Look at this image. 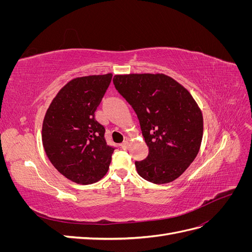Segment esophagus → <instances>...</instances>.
<instances>
[{
  "mask_svg": "<svg viewBox=\"0 0 252 252\" xmlns=\"http://www.w3.org/2000/svg\"><path fill=\"white\" fill-rule=\"evenodd\" d=\"M121 147H122V149H124V150H127V149L129 148V142H128V141H125L124 143H122V145H121Z\"/></svg>",
  "mask_w": 252,
  "mask_h": 252,
  "instance_id": "esophagus-1",
  "label": "esophagus"
}]
</instances>
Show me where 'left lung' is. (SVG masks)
I'll return each instance as SVG.
<instances>
[{"label": "left lung", "mask_w": 252, "mask_h": 252, "mask_svg": "<svg viewBox=\"0 0 252 252\" xmlns=\"http://www.w3.org/2000/svg\"><path fill=\"white\" fill-rule=\"evenodd\" d=\"M113 84L138 116L148 157L136 171L154 184L178 179L199 154L203 114L191 94L164 73L116 74Z\"/></svg>", "instance_id": "1"}]
</instances>
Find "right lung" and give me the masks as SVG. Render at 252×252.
<instances>
[{"instance_id": "add662e5", "label": "right lung", "mask_w": 252, "mask_h": 252, "mask_svg": "<svg viewBox=\"0 0 252 252\" xmlns=\"http://www.w3.org/2000/svg\"><path fill=\"white\" fill-rule=\"evenodd\" d=\"M112 73L78 77L53 97L45 113L42 143L55 168L71 182L94 184L107 173L113 148L94 112L111 82Z\"/></svg>"}]
</instances>
